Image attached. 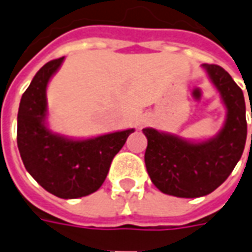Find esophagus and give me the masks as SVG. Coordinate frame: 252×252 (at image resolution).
<instances>
[{"instance_id": "obj_1", "label": "esophagus", "mask_w": 252, "mask_h": 252, "mask_svg": "<svg viewBox=\"0 0 252 252\" xmlns=\"http://www.w3.org/2000/svg\"><path fill=\"white\" fill-rule=\"evenodd\" d=\"M147 121H149V119H142V120H140V121H139V123H138V126H144V124H146Z\"/></svg>"}]
</instances>
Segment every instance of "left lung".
Returning <instances> with one entry per match:
<instances>
[{
    "label": "left lung",
    "mask_w": 252,
    "mask_h": 252,
    "mask_svg": "<svg viewBox=\"0 0 252 252\" xmlns=\"http://www.w3.org/2000/svg\"><path fill=\"white\" fill-rule=\"evenodd\" d=\"M203 68L226 108L222 129L203 142L143 129L147 138L144 162L153 184L161 192L179 198H199L220 187L239 162L247 139L242 89L220 65L205 64Z\"/></svg>",
    "instance_id": "8db88e82"
}]
</instances>
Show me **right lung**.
Segmentation results:
<instances>
[{"mask_svg": "<svg viewBox=\"0 0 252 252\" xmlns=\"http://www.w3.org/2000/svg\"><path fill=\"white\" fill-rule=\"evenodd\" d=\"M64 57L45 64L24 91L17 113V147L36 183L63 199H76L99 189L114 156L132 129L91 139L65 138L46 126V87Z\"/></svg>", "mask_w": 252, "mask_h": 252, "instance_id": "right-lung-1", "label": "right lung"}]
</instances>
